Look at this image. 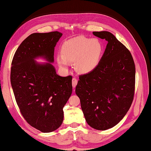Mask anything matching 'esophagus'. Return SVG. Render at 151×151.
Segmentation results:
<instances>
[{"instance_id": "obj_1", "label": "esophagus", "mask_w": 151, "mask_h": 151, "mask_svg": "<svg viewBox=\"0 0 151 151\" xmlns=\"http://www.w3.org/2000/svg\"><path fill=\"white\" fill-rule=\"evenodd\" d=\"M77 82H78V80H77L75 78H73L72 79V85H73V88H75V87H76Z\"/></svg>"}]
</instances>
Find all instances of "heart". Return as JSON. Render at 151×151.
I'll list each match as a JSON object with an SVG mask.
<instances>
[{"label":"heart","mask_w":151,"mask_h":151,"mask_svg":"<svg viewBox=\"0 0 151 151\" xmlns=\"http://www.w3.org/2000/svg\"><path fill=\"white\" fill-rule=\"evenodd\" d=\"M61 55L56 58L57 64L67 69L69 62H75V69L82 74H87L95 69L101 57L103 45L97 38L79 36L65 41L61 47Z\"/></svg>","instance_id":"1"}]
</instances>
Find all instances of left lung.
<instances>
[{
    "mask_svg": "<svg viewBox=\"0 0 151 151\" xmlns=\"http://www.w3.org/2000/svg\"><path fill=\"white\" fill-rule=\"evenodd\" d=\"M107 44L97 67L80 75L75 93L80 100L87 123L105 131L120 122L130 108L134 97L135 65L125 45L109 31H94Z\"/></svg>",
    "mask_w": 151,
    "mask_h": 151,
    "instance_id": "1",
    "label": "left lung"
}]
</instances>
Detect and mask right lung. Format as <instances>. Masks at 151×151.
Returning <instances> with one entry per match:
<instances>
[{"label": "right lung", "mask_w": 151, "mask_h": 151, "mask_svg": "<svg viewBox=\"0 0 151 151\" xmlns=\"http://www.w3.org/2000/svg\"><path fill=\"white\" fill-rule=\"evenodd\" d=\"M58 31L30 35L17 49L12 60L11 84L24 119L42 132H52L64 120L63 107L72 93V76L57 74L52 65ZM42 58L47 63H39Z\"/></svg>", "instance_id": "1"}]
</instances>
